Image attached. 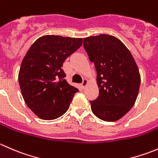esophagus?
I'll list each match as a JSON object with an SVG mask.
<instances>
[{
	"instance_id": "esophagus-1",
	"label": "esophagus",
	"mask_w": 158,
	"mask_h": 158,
	"mask_svg": "<svg viewBox=\"0 0 158 158\" xmlns=\"http://www.w3.org/2000/svg\"><path fill=\"white\" fill-rule=\"evenodd\" d=\"M88 82H89V81L87 80L86 79H83V82H82V84H81V85H82V89H85V87H86L87 85H88Z\"/></svg>"
}]
</instances>
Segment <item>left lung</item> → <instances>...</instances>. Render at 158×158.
<instances>
[{"label":"left lung","instance_id":"obj_1","mask_svg":"<svg viewBox=\"0 0 158 158\" xmlns=\"http://www.w3.org/2000/svg\"><path fill=\"white\" fill-rule=\"evenodd\" d=\"M84 48L97 73L98 98L90 101L96 117L106 122L122 118L138 97L141 76L135 59L125 44L109 34L84 38Z\"/></svg>","mask_w":158,"mask_h":158}]
</instances>
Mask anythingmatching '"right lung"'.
I'll use <instances>...</instances> for the list:
<instances>
[{
	"label": "right lung",
	"mask_w": 158,
	"mask_h": 158,
	"mask_svg": "<svg viewBox=\"0 0 158 158\" xmlns=\"http://www.w3.org/2000/svg\"><path fill=\"white\" fill-rule=\"evenodd\" d=\"M82 44V38L45 35L33 44L18 74L22 96L40 118L53 120L66 112L78 89L65 79V60Z\"/></svg>",
	"instance_id": "right-lung-1"
}]
</instances>
